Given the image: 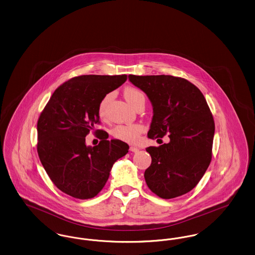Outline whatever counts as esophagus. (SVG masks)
<instances>
[{"label":"esophagus","mask_w":255,"mask_h":255,"mask_svg":"<svg viewBox=\"0 0 255 255\" xmlns=\"http://www.w3.org/2000/svg\"><path fill=\"white\" fill-rule=\"evenodd\" d=\"M129 150H130L131 152H133V153H136V152L138 151V148H136V147H134V146H131Z\"/></svg>","instance_id":"34e87169"}]
</instances>
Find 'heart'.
<instances>
[{
	"instance_id": "b5f03b06",
	"label": "heart",
	"mask_w": 255,
	"mask_h": 255,
	"mask_svg": "<svg viewBox=\"0 0 255 255\" xmlns=\"http://www.w3.org/2000/svg\"><path fill=\"white\" fill-rule=\"evenodd\" d=\"M124 97L126 100L133 106V108L140 102H145V96L144 94L137 88L128 86L123 91ZM110 95H107L101 99V101L98 104V115L100 118H104L105 116V109L107 102L109 100ZM144 131V127L141 124H125V125H118L116 126L112 134L114 137L128 142V143H135L139 137L140 134Z\"/></svg>"
}]
</instances>
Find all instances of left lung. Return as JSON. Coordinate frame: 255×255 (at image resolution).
<instances>
[{"mask_svg":"<svg viewBox=\"0 0 255 255\" xmlns=\"http://www.w3.org/2000/svg\"><path fill=\"white\" fill-rule=\"evenodd\" d=\"M153 105L148 137L168 133L169 143L150 146L151 165L144 178L150 190L173 199L192 190L212 158L215 131L213 116L202 92L188 80L172 75H129Z\"/></svg>","mask_w":255,"mask_h":255,"instance_id":"1","label":"left lung"}]
</instances>
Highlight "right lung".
Segmentation results:
<instances>
[{
    "label": "right lung",
    "mask_w": 255,
    "mask_h": 255,
    "mask_svg": "<svg viewBox=\"0 0 255 255\" xmlns=\"http://www.w3.org/2000/svg\"><path fill=\"white\" fill-rule=\"evenodd\" d=\"M127 80V75L88 74L61 84L49 98L37 122V152L49 179L62 192L75 199L96 197L104 187L117 159L128 153L120 139L95 130L100 139L86 145V135L100 123L98 104Z\"/></svg>",
    "instance_id": "1"
}]
</instances>
